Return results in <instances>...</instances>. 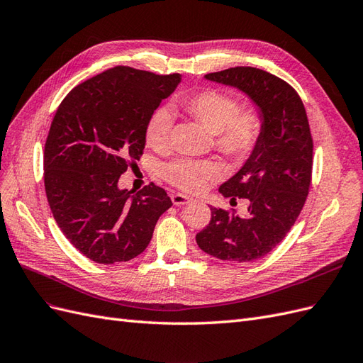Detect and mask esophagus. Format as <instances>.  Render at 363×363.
Wrapping results in <instances>:
<instances>
[{"mask_svg":"<svg viewBox=\"0 0 363 363\" xmlns=\"http://www.w3.org/2000/svg\"><path fill=\"white\" fill-rule=\"evenodd\" d=\"M172 202L176 205V206H182V205H187L191 202V198L190 196H185L182 193H172Z\"/></svg>","mask_w":363,"mask_h":363,"instance_id":"obj_1","label":"esophagus"}]
</instances>
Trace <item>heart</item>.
Returning a JSON list of instances; mask_svg holds the SVG:
<instances>
[{
	"label": "heart",
	"instance_id": "heart-1",
	"mask_svg": "<svg viewBox=\"0 0 363 363\" xmlns=\"http://www.w3.org/2000/svg\"><path fill=\"white\" fill-rule=\"evenodd\" d=\"M189 116L213 133V146L223 157L240 161L250 155L262 133V120L252 108H239V101L226 92L203 89L179 100ZM172 116L165 108L155 109L144 128V138L153 150L167 149ZM164 179L189 193L202 191L206 184L220 176V167L211 160L181 158L167 164Z\"/></svg>",
	"mask_w": 363,
	"mask_h": 363
}]
</instances>
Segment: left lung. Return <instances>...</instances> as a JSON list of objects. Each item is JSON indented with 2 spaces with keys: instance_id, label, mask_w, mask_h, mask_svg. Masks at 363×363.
I'll return each mask as SVG.
<instances>
[{
  "instance_id": "left-lung-1",
  "label": "left lung",
  "mask_w": 363,
  "mask_h": 363,
  "mask_svg": "<svg viewBox=\"0 0 363 363\" xmlns=\"http://www.w3.org/2000/svg\"><path fill=\"white\" fill-rule=\"evenodd\" d=\"M205 77L250 96L260 108L262 133L243 167L219 189L231 203L246 199V216L211 206V220L196 242L220 260L255 262L281 243L307 199L313 140L306 108L287 82L263 69L234 67Z\"/></svg>"
}]
</instances>
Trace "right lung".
<instances>
[{
    "instance_id": "1",
    "label": "right lung",
    "mask_w": 363,
    "mask_h": 363,
    "mask_svg": "<svg viewBox=\"0 0 363 363\" xmlns=\"http://www.w3.org/2000/svg\"><path fill=\"white\" fill-rule=\"evenodd\" d=\"M179 82L176 72L113 67L72 88L56 111L44 149L47 199L60 231L92 262L140 255L172 206L153 182L132 194L118 179L143 155L150 113Z\"/></svg>"
}]
</instances>
